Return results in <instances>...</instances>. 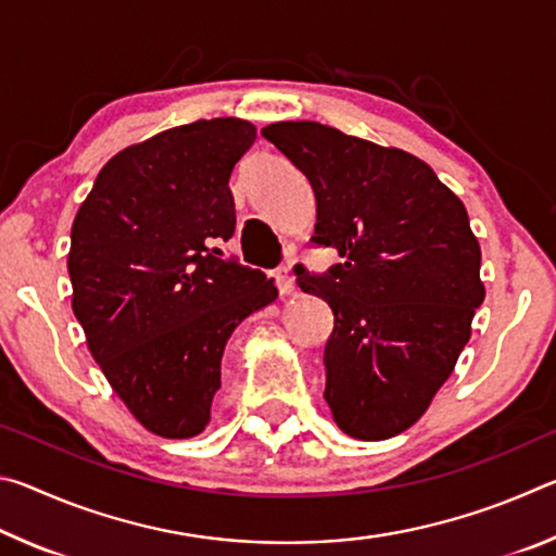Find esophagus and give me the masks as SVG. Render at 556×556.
I'll return each instance as SVG.
<instances>
[{"mask_svg": "<svg viewBox=\"0 0 556 556\" xmlns=\"http://www.w3.org/2000/svg\"><path fill=\"white\" fill-rule=\"evenodd\" d=\"M275 281H277V289H279L281 296H291V294H294L296 287H294V279L289 277V269H285V267L277 269Z\"/></svg>", "mask_w": 556, "mask_h": 556, "instance_id": "esophagus-1", "label": "esophagus"}]
</instances>
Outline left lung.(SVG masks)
I'll return each mask as SVG.
<instances>
[{"label":"left lung","instance_id":"left-lung-1","mask_svg":"<svg viewBox=\"0 0 556 556\" xmlns=\"http://www.w3.org/2000/svg\"><path fill=\"white\" fill-rule=\"evenodd\" d=\"M308 178L314 242L338 250L326 277L296 267L333 312L324 351L333 421L348 437L407 431L454 372L483 304L481 244L466 205L414 154L318 122L262 129Z\"/></svg>","mask_w":556,"mask_h":556}]
</instances>
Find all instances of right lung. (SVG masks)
<instances>
[{
    "mask_svg": "<svg viewBox=\"0 0 556 556\" xmlns=\"http://www.w3.org/2000/svg\"><path fill=\"white\" fill-rule=\"evenodd\" d=\"M248 119L172 127L102 166L71 230L73 314L110 388L164 439L199 437L220 361L275 279L220 260L235 232L230 174L255 144Z\"/></svg>",
    "mask_w": 556,
    "mask_h": 556,
    "instance_id": "1",
    "label": "right lung"
}]
</instances>
